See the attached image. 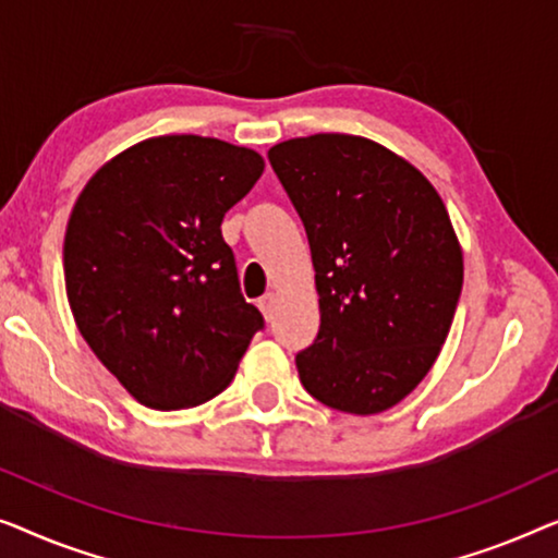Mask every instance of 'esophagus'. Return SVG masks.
<instances>
[{
  "label": "esophagus",
  "instance_id": "1",
  "mask_svg": "<svg viewBox=\"0 0 558 558\" xmlns=\"http://www.w3.org/2000/svg\"><path fill=\"white\" fill-rule=\"evenodd\" d=\"M257 308L263 311L265 320H272V316H276V295L272 293H265L260 301H257Z\"/></svg>",
  "mask_w": 558,
  "mask_h": 558
}]
</instances>
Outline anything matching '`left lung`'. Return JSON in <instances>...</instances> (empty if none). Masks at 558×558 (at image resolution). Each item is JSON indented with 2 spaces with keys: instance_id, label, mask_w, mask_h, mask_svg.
<instances>
[{
  "instance_id": "obj_1",
  "label": "left lung",
  "mask_w": 558,
  "mask_h": 558,
  "mask_svg": "<svg viewBox=\"0 0 558 558\" xmlns=\"http://www.w3.org/2000/svg\"><path fill=\"white\" fill-rule=\"evenodd\" d=\"M303 219L320 328L295 356L311 397L379 414L425 379L450 333L462 247L445 202L410 161L372 138L316 133L268 151Z\"/></svg>"
}]
</instances>
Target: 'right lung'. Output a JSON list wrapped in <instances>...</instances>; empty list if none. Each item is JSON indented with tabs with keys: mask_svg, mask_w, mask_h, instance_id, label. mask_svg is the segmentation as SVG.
Returning a JSON list of instances; mask_svg holds the SVG:
<instances>
[{
	"mask_svg": "<svg viewBox=\"0 0 558 558\" xmlns=\"http://www.w3.org/2000/svg\"><path fill=\"white\" fill-rule=\"evenodd\" d=\"M263 156L227 141L154 136L106 161L70 211L62 268L77 331L136 402L217 397L263 328L240 293L225 211Z\"/></svg>",
	"mask_w": 558,
	"mask_h": 558,
	"instance_id": "1",
	"label": "right lung"
}]
</instances>
